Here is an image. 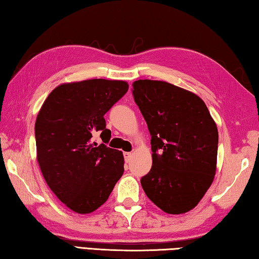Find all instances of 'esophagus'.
<instances>
[{
    "instance_id": "obj_1",
    "label": "esophagus",
    "mask_w": 259,
    "mask_h": 259,
    "mask_svg": "<svg viewBox=\"0 0 259 259\" xmlns=\"http://www.w3.org/2000/svg\"><path fill=\"white\" fill-rule=\"evenodd\" d=\"M123 155H124V159H125V162H126V163H129V162L131 161V157H133V154H131V153H124Z\"/></svg>"
}]
</instances>
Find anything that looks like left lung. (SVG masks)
Listing matches in <instances>:
<instances>
[{"instance_id": "8db88e82", "label": "left lung", "mask_w": 259, "mask_h": 259, "mask_svg": "<svg viewBox=\"0 0 259 259\" xmlns=\"http://www.w3.org/2000/svg\"><path fill=\"white\" fill-rule=\"evenodd\" d=\"M134 98L152 136L153 165L140 183L167 214L198 205L214 180L219 131L196 94L161 80H137Z\"/></svg>"}]
</instances>
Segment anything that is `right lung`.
<instances>
[{"label": "right lung", "mask_w": 259, "mask_h": 259, "mask_svg": "<svg viewBox=\"0 0 259 259\" xmlns=\"http://www.w3.org/2000/svg\"><path fill=\"white\" fill-rule=\"evenodd\" d=\"M123 80L89 79L62 83L41 105L35 123L37 162L62 203L88 214L105 203L123 175L121 150L107 147L104 114L128 92ZM101 132L104 144L91 142Z\"/></svg>", "instance_id": "add662e5"}]
</instances>
